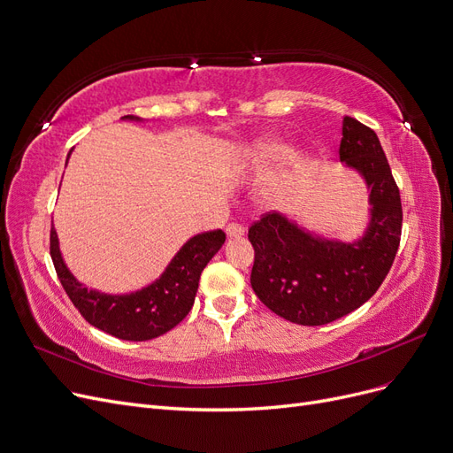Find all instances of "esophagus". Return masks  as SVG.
Returning <instances> with one entry per match:
<instances>
[{"label": "esophagus", "instance_id": "34e87169", "mask_svg": "<svg viewBox=\"0 0 453 453\" xmlns=\"http://www.w3.org/2000/svg\"><path fill=\"white\" fill-rule=\"evenodd\" d=\"M244 226H241V224H229L227 227H226V233H227V237H233V239H239V237H242L244 235Z\"/></svg>", "mask_w": 453, "mask_h": 453}]
</instances>
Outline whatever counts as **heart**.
I'll return each mask as SVG.
<instances>
[{
    "label": "heart",
    "mask_w": 453,
    "mask_h": 453,
    "mask_svg": "<svg viewBox=\"0 0 453 453\" xmlns=\"http://www.w3.org/2000/svg\"><path fill=\"white\" fill-rule=\"evenodd\" d=\"M289 153V149L286 145H281L280 142H263L256 145L254 149H248L244 153V162L252 164L254 167H269L276 160L283 158Z\"/></svg>",
    "instance_id": "b5f03b06"
}]
</instances>
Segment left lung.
I'll return each instance as SVG.
<instances>
[{"mask_svg":"<svg viewBox=\"0 0 453 453\" xmlns=\"http://www.w3.org/2000/svg\"><path fill=\"white\" fill-rule=\"evenodd\" d=\"M340 160L365 179L372 220L357 242L313 237L278 212H266L248 229L254 246L250 283L276 315L304 326L340 319L370 300L395 259L403 209L399 188L377 134L343 117Z\"/></svg>","mask_w":453,"mask_h":453,"instance_id":"1","label":"left lung"}]
</instances>
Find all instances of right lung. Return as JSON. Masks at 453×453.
I'll return each mask as SVG.
<instances>
[{"instance_id":"obj_1","label":"right lung","mask_w":453,"mask_h":453,"mask_svg":"<svg viewBox=\"0 0 453 453\" xmlns=\"http://www.w3.org/2000/svg\"><path fill=\"white\" fill-rule=\"evenodd\" d=\"M125 119L134 117L127 115ZM224 241L222 229L199 233L179 250L157 281L130 295H104L83 288L63 263L54 227L50 229V256L65 293L83 319L119 340L145 342L162 336L188 315L199 276Z\"/></svg>"}]
</instances>
